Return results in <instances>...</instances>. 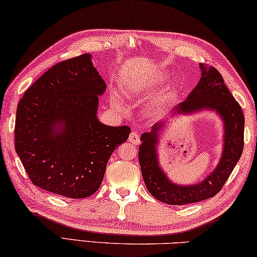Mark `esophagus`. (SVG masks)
<instances>
[{
	"mask_svg": "<svg viewBox=\"0 0 257 257\" xmlns=\"http://www.w3.org/2000/svg\"><path fill=\"white\" fill-rule=\"evenodd\" d=\"M128 141L131 142V144L134 145V146L139 145V144H140V134H139V133L136 132V131H133L131 134H130Z\"/></svg>",
	"mask_w": 257,
	"mask_h": 257,
	"instance_id": "esophagus-1",
	"label": "esophagus"
}]
</instances>
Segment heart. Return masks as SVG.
<instances>
[{
    "label": "heart",
    "mask_w": 257,
    "mask_h": 257,
    "mask_svg": "<svg viewBox=\"0 0 257 257\" xmlns=\"http://www.w3.org/2000/svg\"><path fill=\"white\" fill-rule=\"evenodd\" d=\"M165 78H166L165 74L158 73L157 75H154L153 77L148 79V81L144 84L134 83L128 87V94L131 96H141V95H145L146 93H149V92H154L162 85L164 81H165ZM112 100L116 104L120 103L118 96L117 95H113Z\"/></svg>",
    "instance_id": "heart-1"
}]
</instances>
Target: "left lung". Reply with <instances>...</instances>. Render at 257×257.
Masks as SVG:
<instances>
[{"label":"left lung","mask_w":257,"mask_h":257,"mask_svg":"<svg viewBox=\"0 0 257 257\" xmlns=\"http://www.w3.org/2000/svg\"><path fill=\"white\" fill-rule=\"evenodd\" d=\"M199 67L200 81L187 100L173 108L172 113H192L204 109L215 110L223 120V151L215 170L203 181L191 186H181L172 182L159 166L157 145L164 120L155 124L150 132L142 134L139 147L142 178L151 195L168 205H186L212 198L224 186L242 154L245 118L241 107L230 93L216 68L204 64Z\"/></svg>","instance_id":"8db88e82"}]
</instances>
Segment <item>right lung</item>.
<instances>
[{
	"instance_id": "obj_1",
	"label": "right lung",
	"mask_w": 257,
	"mask_h": 257,
	"mask_svg": "<svg viewBox=\"0 0 257 257\" xmlns=\"http://www.w3.org/2000/svg\"><path fill=\"white\" fill-rule=\"evenodd\" d=\"M90 53L58 62L25 92L17 108L15 147L32 183L67 198L98 190L109 157L130 136L96 116L106 83Z\"/></svg>"
}]
</instances>
